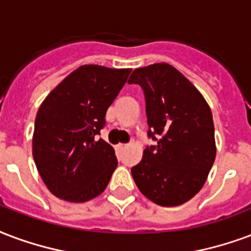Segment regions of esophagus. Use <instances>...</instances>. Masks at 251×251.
<instances>
[{"label":"esophagus","instance_id":"34e87169","mask_svg":"<svg viewBox=\"0 0 251 251\" xmlns=\"http://www.w3.org/2000/svg\"><path fill=\"white\" fill-rule=\"evenodd\" d=\"M126 148V144H118L117 145V149L118 150H124Z\"/></svg>","mask_w":251,"mask_h":251}]
</instances>
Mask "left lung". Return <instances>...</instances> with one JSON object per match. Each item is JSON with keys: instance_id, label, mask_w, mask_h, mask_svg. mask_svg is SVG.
<instances>
[{"instance_id": "1", "label": "left lung", "mask_w": 251, "mask_h": 251, "mask_svg": "<svg viewBox=\"0 0 251 251\" xmlns=\"http://www.w3.org/2000/svg\"><path fill=\"white\" fill-rule=\"evenodd\" d=\"M129 83L144 90L148 137L155 141L131 168L135 185L157 205H182L201 190L214 163L210 107L182 73L165 62L135 69Z\"/></svg>"}]
</instances>
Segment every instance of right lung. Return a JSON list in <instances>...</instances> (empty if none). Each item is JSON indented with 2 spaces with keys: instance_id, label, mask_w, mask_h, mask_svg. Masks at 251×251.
<instances>
[{
  "instance_id": "1",
  "label": "right lung",
  "mask_w": 251,
  "mask_h": 251,
  "mask_svg": "<svg viewBox=\"0 0 251 251\" xmlns=\"http://www.w3.org/2000/svg\"><path fill=\"white\" fill-rule=\"evenodd\" d=\"M130 72L83 65L42 102L34 122L33 158L55 197L85 202L106 189L118 161L110 145L96 138Z\"/></svg>"
}]
</instances>
